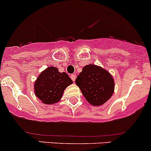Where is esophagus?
<instances>
[{
  "label": "esophagus",
  "instance_id": "esophagus-1",
  "mask_svg": "<svg viewBox=\"0 0 151 151\" xmlns=\"http://www.w3.org/2000/svg\"><path fill=\"white\" fill-rule=\"evenodd\" d=\"M70 78L72 79L73 81H76V76L75 75V74H72V75L70 76Z\"/></svg>",
  "mask_w": 151,
  "mask_h": 151
}]
</instances>
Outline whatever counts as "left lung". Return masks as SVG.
<instances>
[{
    "instance_id": "left-lung-1",
    "label": "left lung",
    "mask_w": 151,
    "mask_h": 151,
    "mask_svg": "<svg viewBox=\"0 0 151 151\" xmlns=\"http://www.w3.org/2000/svg\"><path fill=\"white\" fill-rule=\"evenodd\" d=\"M76 83L87 102L94 106H101L114 92L113 77L108 70L96 65H87L77 76Z\"/></svg>"
}]
</instances>
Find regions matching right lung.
I'll list each match as a JSON object with an SVG mask.
<instances>
[{
  "instance_id": "1",
  "label": "right lung",
  "mask_w": 151,
  "mask_h": 151,
  "mask_svg": "<svg viewBox=\"0 0 151 151\" xmlns=\"http://www.w3.org/2000/svg\"><path fill=\"white\" fill-rule=\"evenodd\" d=\"M72 83L66 73L59 72L55 67H48L35 80L34 92L43 104L52 105L61 99L65 88Z\"/></svg>"
}]
</instances>
